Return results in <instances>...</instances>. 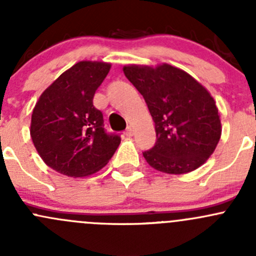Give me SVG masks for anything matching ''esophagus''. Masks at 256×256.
I'll list each match as a JSON object with an SVG mask.
<instances>
[{"mask_svg":"<svg viewBox=\"0 0 256 256\" xmlns=\"http://www.w3.org/2000/svg\"><path fill=\"white\" fill-rule=\"evenodd\" d=\"M125 135H126V136H128V138H131V136L134 135V128H130V126H128V128H126V131H125Z\"/></svg>","mask_w":256,"mask_h":256,"instance_id":"esophagus-1","label":"esophagus"}]
</instances>
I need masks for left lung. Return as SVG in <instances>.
I'll return each instance as SVG.
<instances>
[{
  "mask_svg": "<svg viewBox=\"0 0 256 256\" xmlns=\"http://www.w3.org/2000/svg\"><path fill=\"white\" fill-rule=\"evenodd\" d=\"M146 102L157 141L144 157L152 168L183 174L202 166L216 150L222 124L216 102L193 76L170 64L124 66Z\"/></svg>",
  "mask_w": 256,
  "mask_h": 256,
  "instance_id": "8db88e82",
  "label": "left lung"
}]
</instances>
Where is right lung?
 <instances>
[{"label": "right lung", "mask_w": 256, "mask_h": 256, "mask_svg": "<svg viewBox=\"0 0 256 256\" xmlns=\"http://www.w3.org/2000/svg\"><path fill=\"white\" fill-rule=\"evenodd\" d=\"M112 64L82 60L42 92L32 112L30 138L44 164L68 177L102 170L120 144V136L104 130L102 112L92 99Z\"/></svg>", "instance_id": "obj_1"}]
</instances>
